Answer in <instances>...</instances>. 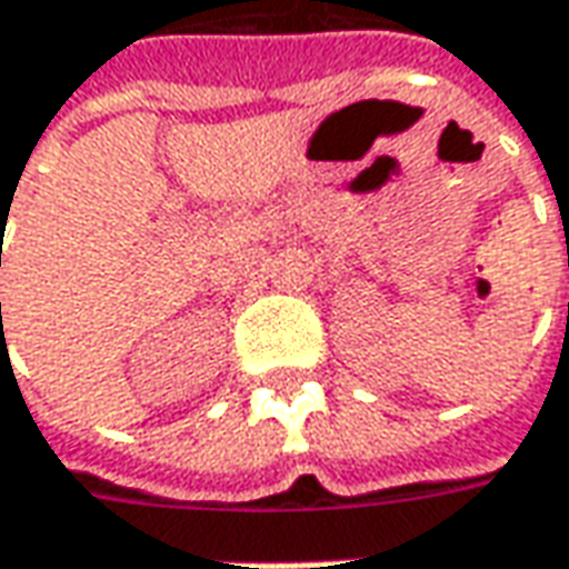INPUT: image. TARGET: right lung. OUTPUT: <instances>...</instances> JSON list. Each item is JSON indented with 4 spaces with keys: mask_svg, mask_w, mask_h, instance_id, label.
Returning <instances> with one entry per match:
<instances>
[{
    "mask_svg": "<svg viewBox=\"0 0 569 569\" xmlns=\"http://www.w3.org/2000/svg\"><path fill=\"white\" fill-rule=\"evenodd\" d=\"M0 310H2V307H0Z\"/></svg>",
    "mask_w": 569,
    "mask_h": 569,
    "instance_id": "right-lung-1",
    "label": "right lung"
}]
</instances>
